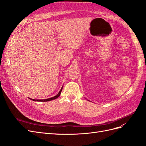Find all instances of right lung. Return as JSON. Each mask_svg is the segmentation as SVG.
I'll use <instances>...</instances> for the list:
<instances>
[{
  "mask_svg": "<svg viewBox=\"0 0 146 146\" xmlns=\"http://www.w3.org/2000/svg\"><path fill=\"white\" fill-rule=\"evenodd\" d=\"M62 89H63V87L61 88V89L60 90V92H58V94H57L55 96H54V97H53V98H49V99H42V100H38V99H30L31 100H33V101H38V102H47V101H50V100H54V99H56V98H58V97L60 96V94H61V91H62Z\"/></svg>",
  "mask_w": 146,
  "mask_h": 146,
  "instance_id": "1",
  "label": "right lung"
}]
</instances>
